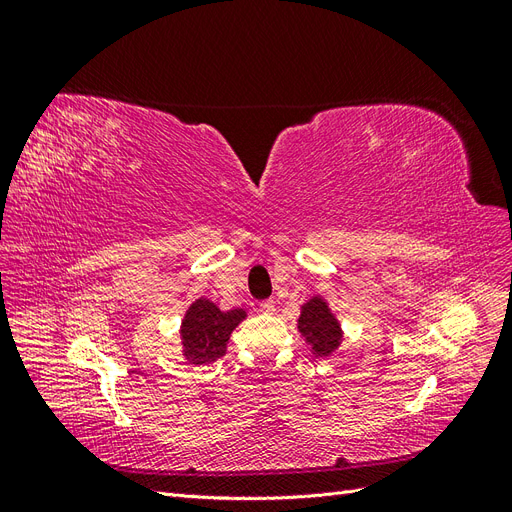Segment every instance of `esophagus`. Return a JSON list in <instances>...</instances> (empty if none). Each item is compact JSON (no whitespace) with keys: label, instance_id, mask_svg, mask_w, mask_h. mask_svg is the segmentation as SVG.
I'll list each match as a JSON object with an SVG mask.
<instances>
[{"label":"esophagus","instance_id":"34e87169","mask_svg":"<svg viewBox=\"0 0 512 512\" xmlns=\"http://www.w3.org/2000/svg\"><path fill=\"white\" fill-rule=\"evenodd\" d=\"M260 312H262V314H273V312H275V301H271V299L262 301V303H260Z\"/></svg>","mask_w":512,"mask_h":512}]
</instances>
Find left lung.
<instances>
[{"instance_id": "left-lung-1", "label": "left lung", "mask_w": 512, "mask_h": 512, "mask_svg": "<svg viewBox=\"0 0 512 512\" xmlns=\"http://www.w3.org/2000/svg\"><path fill=\"white\" fill-rule=\"evenodd\" d=\"M297 329L316 356H333L344 342L342 322L337 320L329 301L314 294L301 305Z\"/></svg>"}]
</instances>
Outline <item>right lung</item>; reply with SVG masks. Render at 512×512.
Segmentation results:
<instances>
[{
    "label": "right lung",
    "instance_id": "add662e5",
    "mask_svg": "<svg viewBox=\"0 0 512 512\" xmlns=\"http://www.w3.org/2000/svg\"><path fill=\"white\" fill-rule=\"evenodd\" d=\"M247 318L243 307L222 309L213 301L200 297L188 309H185L179 337L181 354L190 365H205L220 359L226 352L230 333Z\"/></svg>",
    "mask_w": 512,
    "mask_h": 512
}]
</instances>
